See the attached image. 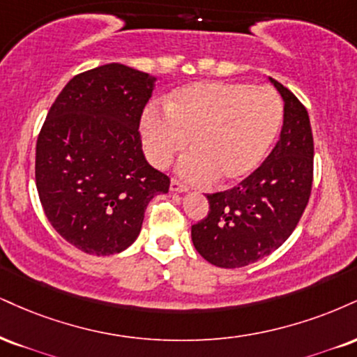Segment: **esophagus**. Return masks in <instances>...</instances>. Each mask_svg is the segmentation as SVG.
Instances as JSON below:
<instances>
[{"label": "esophagus", "instance_id": "obj_1", "mask_svg": "<svg viewBox=\"0 0 357 357\" xmlns=\"http://www.w3.org/2000/svg\"><path fill=\"white\" fill-rule=\"evenodd\" d=\"M169 190L173 191V192H186L188 191V186H186V184L179 183L178 179H171Z\"/></svg>", "mask_w": 357, "mask_h": 357}]
</instances>
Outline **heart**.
I'll use <instances>...</instances> for the list:
<instances>
[{"label": "heart", "instance_id": "obj_1", "mask_svg": "<svg viewBox=\"0 0 357 357\" xmlns=\"http://www.w3.org/2000/svg\"><path fill=\"white\" fill-rule=\"evenodd\" d=\"M282 121V101L269 86L195 83L176 89L166 113L148 108L141 119L144 153L166 167L178 153L192 151L178 165L188 181H241L263 162Z\"/></svg>", "mask_w": 357, "mask_h": 357}]
</instances>
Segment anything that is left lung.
Here are the masks:
<instances>
[{
    "label": "left lung",
    "mask_w": 357,
    "mask_h": 357,
    "mask_svg": "<svg viewBox=\"0 0 357 357\" xmlns=\"http://www.w3.org/2000/svg\"><path fill=\"white\" fill-rule=\"evenodd\" d=\"M269 81L284 101L279 141L238 186L206 196L208 216L191 227L196 251L220 268H243L276 251L298 226L311 196L314 143L309 114L289 89Z\"/></svg>",
    "instance_id": "1"
}]
</instances>
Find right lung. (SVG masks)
Here are the masks:
<instances>
[{
	"label": "right lung",
	"instance_id": "add662e5",
	"mask_svg": "<svg viewBox=\"0 0 357 357\" xmlns=\"http://www.w3.org/2000/svg\"><path fill=\"white\" fill-rule=\"evenodd\" d=\"M156 78L119 63L75 76L36 143V188L51 226L86 255L109 256L139 236L169 178L146 161L139 119Z\"/></svg>",
	"mask_w": 357,
	"mask_h": 357
}]
</instances>
